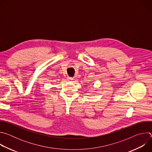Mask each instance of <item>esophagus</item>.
<instances>
[{
	"mask_svg": "<svg viewBox=\"0 0 152 152\" xmlns=\"http://www.w3.org/2000/svg\"><path fill=\"white\" fill-rule=\"evenodd\" d=\"M73 78H72V77H68V80L69 81V82H72V81H73Z\"/></svg>",
	"mask_w": 152,
	"mask_h": 152,
	"instance_id": "esophagus-1",
	"label": "esophagus"
}]
</instances>
